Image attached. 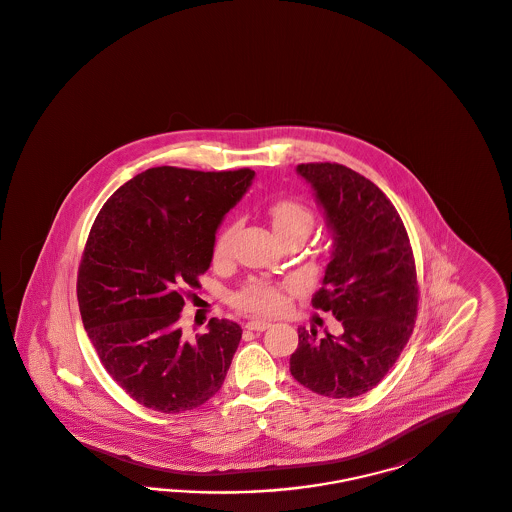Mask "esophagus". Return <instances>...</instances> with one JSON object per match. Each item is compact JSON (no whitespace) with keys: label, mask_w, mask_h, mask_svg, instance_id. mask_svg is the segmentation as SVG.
I'll list each match as a JSON object with an SVG mask.
<instances>
[{"label":"esophagus","mask_w":512,"mask_h":512,"mask_svg":"<svg viewBox=\"0 0 512 512\" xmlns=\"http://www.w3.org/2000/svg\"><path fill=\"white\" fill-rule=\"evenodd\" d=\"M270 327V321H263V319H253V321H247V331H255V333H263Z\"/></svg>","instance_id":"1"}]
</instances>
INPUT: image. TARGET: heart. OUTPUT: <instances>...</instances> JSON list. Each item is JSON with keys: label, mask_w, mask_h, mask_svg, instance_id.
<instances>
[{"label": "heart", "mask_w": 512, "mask_h": 512, "mask_svg": "<svg viewBox=\"0 0 512 512\" xmlns=\"http://www.w3.org/2000/svg\"><path fill=\"white\" fill-rule=\"evenodd\" d=\"M266 215L280 240L283 236L295 234V232H302L308 236L316 223V215L312 212V208L293 196H282L272 200L266 208ZM238 234H240V221L236 219L225 223L217 232L213 242L215 263H227L234 255ZM287 289L289 285H278V283L253 278L232 297V304L247 314H274L282 310Z\"/></svg>", "instance_id": "1"}]
</instances>
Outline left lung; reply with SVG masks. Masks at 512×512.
Returning <instances> with one entry per match:
<instances>
[{
  "label": "left lung",
  "mask_w": 512,
  "mask_h": 512,
  "mask_svg": "<svg viewBox=\"0 0 512 512\" xmlns=\"http://www.w3.org/2000/svg\"><path fill=\"white\" fill-rule=\"evenodd\" d=\"M333 230V255L312 306L333 312L340 335L299 329L289 371L333 399L371 391L395 365L414 329L418 280L403 219L371 179L336 162L299 164Z\"/></svg>",
  "instance_id": "obj_1"
}]
</instances>
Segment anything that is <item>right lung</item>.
I'll return each mask as SVG.
<instances>
[{"instance_id":"add662e5","label":"right lung","mask_w":512,"mask_h":512,"mask_svg":"<svg viewBox=\"0 0 512 512\" xmlns=\"http://www.w3.org/2000/svg\"><path fill=\"white\" fill-rule=\"evenodd\" d=\"M253 177L249 168H149L109 196L90 229L77 274L81 318L104 369L140 405L193 410L225 382L240 325L212 318L208 333L189 338L181 310Z\"/></svg>"}]
</instances>
